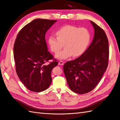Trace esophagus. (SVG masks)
Returning a JSON list of instances; mask_svg holds the SVG:
<instances>
[{
  "instance_id": "1",
  "label": "esophagus",
  "mask_w": 120,
  "mask_h": 120,
  "mask_svg": "<svg viewBox=\"0 0 120 120\" xmlns=\"http://www.w3.org/2000/svg\"><path fill=\"white\" fill-rule=\"evenodd\" d=\"M58 64H59V65H60V66H62V65H64V61H60L59 62Z\"/></svg>"
}]
</instances>
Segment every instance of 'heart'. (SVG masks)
Masks as SVG:
<instances>
[{"instance_id": "obj_1", "label": "heart", "mask_w": 120, "mask_h": 120, "mask_svg": "<svg viewBox=\"0 0 120 120\" xmlns=\"http://www.w3.org/2000/svg\"><path fill=\"white\" fill-rule=\"evenodd\" d=\"M57 37L50 36L48 39L50 49L56 53L64 44L65 49L56 54L59 59H66L73 55L75 57L83 53L90 41V34L85 28L68 25L56 32Z\"/></svg>"}]
</instances>
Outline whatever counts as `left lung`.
Masks as SVG:
<instances>
[{"label":"left lung","instance_id":"1","mask_svg":"<svg viewBox=\"0 0 120 120\" xmlns=\"http://www.w3.org/2000/svg\"><path fill=\"white\" fill-rule=\"evenodd\" d=\"M94 34L92 42L79 58L67 62L64 71L70 89L82 94L99 83L108 66L109 41L104 30L92 21Z\"/></svg>","mask_w":120,"mask_h":120}]
</instances>
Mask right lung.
<instances>
[{
	"mask_svg": "<svg viewBox=\"0 0 120 120\" xmlns=\"http://www.w3.org/2000/svg\"><path fill=\"white\" fill-rule=\"evenodd\" d=\"M56 20L36 19L19 32L14 47L17 75L28 90L39 92L49 88L52 70L58 62L48 51L45 39L47 30ZM54 61L49 65L45 62Z\"/></svg>",
	"mask_w": 120,
	"mask_h": 120,
	"instance_id": "right-lung-1",
	"label": "right lung"
}]
</instances>
